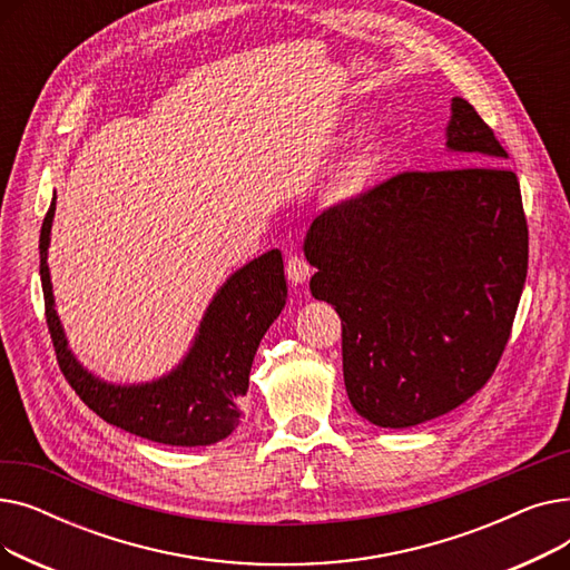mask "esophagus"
<instances>
[{
	"instance_id": "esophagus-1",
	"label": "esophagus",
	"mask_w": 570,
	"mask_h": 570,
	"mask_svg": "<svg viewBox=\"0 0 570 570\" xmlns=\"http://www.w3.org/2000/svg\"><path fill=\"white\" fill-rule=\"evenodd\" d=\"M286 275H288V279L293 284H303L312 275V265H309V261L305 256H297L295 254V256H291L286 261Z\"/></svg>"
}]
</instances>
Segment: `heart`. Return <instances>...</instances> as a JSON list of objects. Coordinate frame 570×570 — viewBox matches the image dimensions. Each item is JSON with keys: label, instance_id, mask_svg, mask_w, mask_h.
<instances>
[{"label": "heart", "instance_id": "b5f03b06", "mask_svg": "<svg viewBox=\"0 0 570 570\" xmlns=\"http://www.w3.org/2000/svg\"><path fill=\"white\" fill-rule=\"evenodd\" d=\"M355 189H357L355 179H353V177H344L342 183H340V187H337V194H340V196H351Z\"/></svg>", "mask_w": 570, "mask_h": 570}]
</instances>
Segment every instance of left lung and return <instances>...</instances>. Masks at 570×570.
Wrapping results in <instances>:
<instances>
[{"instance_id": "left-lung-1", "label": "left lung", "mask_w": 570, "mask_h": 570, "mask_svg": "<svg viewBox=\"0 0 570 570\" xmlns=\"http://www.w3.org/2000/svg\"><path fill=\"white\" fill-rule=\"evenodd\" d=\"M445 145L466 164L404 170L312 222V295L342 318L344 385L379 428L458 409L494 374L527 279L520 183L494 131L453 99Z\"/></svg>"}]
</instances>
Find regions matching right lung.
<instances>
[{
	"mask_svg": "<svg viewBox=\"0 0 570 570\" xmlns=\"http://www.w3.org/2000/svg\"><path fill=\"white\" fill-rule=\"evenodd\" d=\"M55 200L46 213L39 254L46 323L59 370L76 395L106 423L166 445H209L239 423V400L265 331L286 305L284 261L279 249L247 263L219 288L198 327V337L175 372L145 385H110L87 374L67 348L52 307L48 243Z\"/></svg>",
	"mask_w": 570,
	"mask_h": 570,
	"instance_id": "1",
	"label": "right lung"
}]
</instances>
